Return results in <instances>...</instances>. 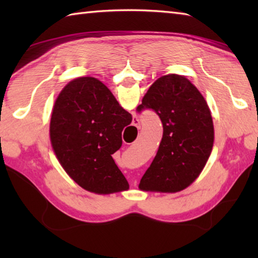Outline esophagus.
I'll return each instance as SVG.
<instances>
[{"label": "esophagus", "instance_id": "obj_1", "mask_svg": "<svg viewBox=\"0 0 258 258\" xmlns=\"http://www.w3.org/2000/svg\"><path fill=\"white\" fill-rule=\"evenodd\" d=\"M133 125H134L135 127H137L138 130H140V127H141V126H140V120H139V118H137V117H135V118L133 119Z\"/></svg>", "mask_w": 258, "mask_h": 258}]
</instances>
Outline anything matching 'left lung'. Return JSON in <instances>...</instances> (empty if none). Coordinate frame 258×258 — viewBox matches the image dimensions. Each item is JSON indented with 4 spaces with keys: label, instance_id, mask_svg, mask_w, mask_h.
I'll use <instances>...</instances> for the list:
<instances>
[{
    "label": "left lung",
    "instance_id": "obj_1",
    "mask_svg": "<svg viewBox=\"0 0 258 258\" xmlns=\"http://www.w3.org/2000/svg\"><path fill=\"white\" fill-rule=\"evenodd\" d=\"M145 109L159 116L164 132L139 187L155 192L185 189L202 173L213 149L214 126L206 100L185 77L169 74L149 87L137 110Z\"/></svg>",
    "mask_w": 258,
    "mask_h": 258
}]
</instances>
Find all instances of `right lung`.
<instances>
[{
    "label": "right lung",
    "mask_w": 258,
    "mask_h": 258,
    "mask_svg": "<svg viewBox=\"0 0 258 258\" xmlns=\"http://www.w3.org/2000/svg\"><path fill=\"white\" fill-rule=\"evenodd\" d=\"M131 121L132 115L103 83L76 78L54 102L51 145L64 171L83 189L100 195L127 190L128 182L111 155L121 147V131Z\"/></svg>",
    "instance_id": "add662e5"
}]
</instances>
